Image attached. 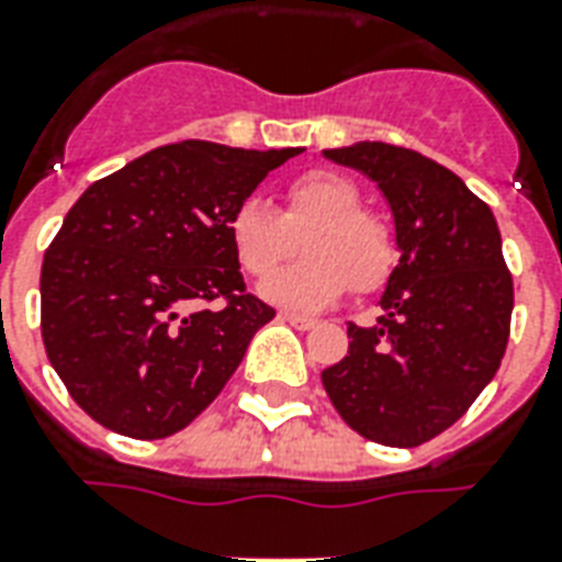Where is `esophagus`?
Returning <instances> with one entry per match:
<instances>
[{
	"label": "esophagus",
	"mask_w": 562,
	"mask_h": 562,
	"mask_svg": "<svg viewBox=\"0 0 562 562\" xmlns=\"http://www.w3.org/2000/svg\"><path fill=\"white\" fill-rule=\"evenodd\" d=\"M280 319L294 325L297 331H310V328H316V319H310V316H301V313H289V310H280Z\"/></svg>",
	"instance_id": "34e87169"
}]
</instances>
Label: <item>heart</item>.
<instances>
[{"mask_svg":"<svg viewBox=\"0 0 562 562\" xmlns=\"http://www.w3.org/2000/svg\"><path fill=\"white\" fill-rule=\"evenodd\" d=\"M359 188L335 170H307L285 186V210L246 198L231 213L227 237L246 273L265 277L282 265L304 234L307 258L277 270L258 292L273 304L322 310L347 292H371L392 268V240L376 215L359 210Z\"/></svg>","mask_w":562,"mask_h":562,"instance_id":"b5f03b06","label":"heart"}]
</instances>
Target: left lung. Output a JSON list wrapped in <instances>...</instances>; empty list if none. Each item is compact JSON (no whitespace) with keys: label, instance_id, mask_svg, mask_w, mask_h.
Masks as SVG:
<instances>
[{"label":"left lung","instance_id":"obj_1","mask_svg":"<svg viewBox=\"0 0 562 562\" xmlns=\"http://www.w3.org/2000/svg\"><path fill=\"white\" fill-rule=\"evenodd\" d=\"M386 198L398 265L374 325L349 322V352L322 386L349 429L417 447L453 426L499 371L514 310L499 225L441 164L386 143L322 151Z\"/></svg>","mask_w":562,"mask_h":562}]
</instances>
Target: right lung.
Here are the masks:
<instances>
[{
	"label": "right lung",
	"mask_w": 562,
	"mask_h": 562,
	"mask_svg": "<svg viewBox=\"0 0 562 562\" xmlns=\"http://www.w3.org/2000/svg\"><path fill=\"white\" fill-rule=\"evenodd\" d=\"M301 148L160 145L76 200L42 261V340L78 407L131 438L206 411L273 307L243 292L231 213ZM226 297L222 311L198 300Z\"/></svg>",
	"instance_id": "obj_1"
}]
</instances>
